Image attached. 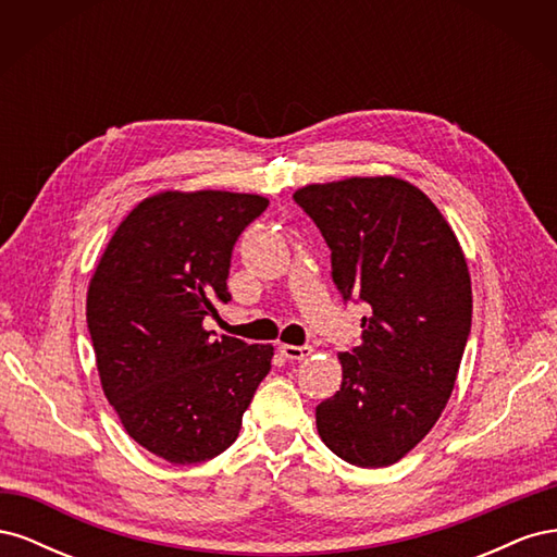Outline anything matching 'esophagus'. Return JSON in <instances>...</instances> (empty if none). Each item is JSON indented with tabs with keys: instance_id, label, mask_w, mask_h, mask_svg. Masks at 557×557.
<instances>
[{
	"instance_id": "esophagus-1",
	"label": "esophagus",
	"mask_w": 557,
	"mask_h": 557,
	"mask_svg": "<svg viewBox=\"0 0 557 557\" xmlns=\"http://www.w3.org/2000/svg\"><path fill=\"white\" fill-rule=\"evenodd\" d=\"M281 352L288 360H307L311 352H313V348L311 346H290V344H283L281 346Z\"/></svg>"
}]
</instances>
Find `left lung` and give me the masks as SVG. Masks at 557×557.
Wrapping results in <instances>:
<instances>
[{
	"instance_id": "8db88e82",
	"label": "left lung",
	"mask_w": 557,
	"mask_h": 557,
	"mask_svg": "<svg viewBox=\"0 0 557 557\" xmlns=\"http://www.w3.org/2000/svg\"><path fill=\"white\" fill-rule=\"evenodd\" d=\"M293 197L332 250L336 288L369 307L362 344L339 352L342 387L315 407L318 434L350 465H395L434 428L458 379L471 327L465 252L409 181L352 176Z\"/></svg>"
}]
</instances>
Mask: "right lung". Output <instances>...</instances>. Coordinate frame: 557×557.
<instances>
[{
    "instance_id": "obj_1",
    "label": "right lung",
    "mask_w": 557,
    "mask_h": 557,
    "mask_svg": "<svg viewBox=\"0 0 557 557\" xmlns=\"http://www.w3.org/2000/svg\"><path fill=\"white\" fill-rule=\"evenodd\" d=\"M269 199L164 190L117 225L88 285L86 318L102 391L134 442L172 465L215 458L269 374L272 344L211 339L230 258Z\"/></svg>"
}]
</instances>
